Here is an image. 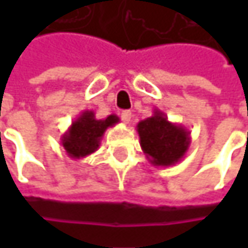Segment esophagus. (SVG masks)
Instances as JSON below:
<instances>
[{
	"instance_id": "34e87169",
	"label": "esophagus",
	"mask_w": 248,
	"mask_h": 248,
	"mask_svg": "<svg viewBox=\"0 0 248 248\" xmlns=\"http://www.w3.org/2000/svg\"><path fill=\"white\" fill-rule=\"evenodd\" d=\"M131 119H132V113H131L129 110H124V111L121 113V120H123V123L129 124Z\"/></svg>"
}]
</instances>
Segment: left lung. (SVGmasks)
<instances>
[{
	"label": "left lung",
	"instance_id": "8db88e82",
	"mask_svg": "<svg viewBox=\"0 0 248 248\" xmlns=\"http://www.w3.org/2000/svg\"><path fill=\"white\" fill-rule=\"evenodd\" d=\"M140 148L150 164L170 167L181 161L190 145V132L181 124L171 123L161 110L139 121L137 125Z\"/></svg>",
	"mask_w": 248,
	"mask_h": 248
}]
</instances>
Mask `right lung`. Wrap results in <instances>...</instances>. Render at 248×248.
<instances>
[{"label":"right lung","instance_id":"add662e5","mask_svg":"<svg viewBox=\"0 0 248 248\" xmlns=\"http://www.w3.org/2000/svg\"><path fill=\"white\" fill-rule=\"evenodd\" d=\"M120 119L110 114L106 119L98 120L93 110H84L74 120L72 125L62 135V145L70 158H82L95 153L100 146L105 131L116 125Z\"/></svg>","mask_w":248,"mask_h":248}]
</instances>
